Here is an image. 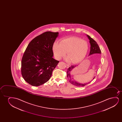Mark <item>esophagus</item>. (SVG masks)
Here are the masks:
<instances>
[{"label": "esophagus", "instance_id": "1", "mask_svg": "<svg viewBox=\"0 0 122 122\" xmlns=\"http://www.w3.org/2000/svg\"><path fill=\"white\" fill-rule=\"evenodd\" d=\"M69 67H70V66H69V65H68V64H67V65H66V67H67V68H69Z\"/></svg>", "mask_w": 122, "mask_h": 122}]
</instances>
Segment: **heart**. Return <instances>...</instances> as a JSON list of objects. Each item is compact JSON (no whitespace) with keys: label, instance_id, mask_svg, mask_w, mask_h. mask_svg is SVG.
Returning <instances> with one entry per match:
<instances>
[{"label":"heart","instance_id":"heart-1","mask_svg":"<svg viewBox=\"0 0 122 122\" xmlns=\"http://www.w3.org/2000/svg\"><path fill=\"white\" fill-rule=\"evenodd\" d=\"M88 44L78 37H72L63 39L60 42H55L53 45V51L55 57L60 59L66 55L70 62L77 64L82 62L87 55Z\"/></svg>","mask_w":122,"mask_h":122}]
</instances>
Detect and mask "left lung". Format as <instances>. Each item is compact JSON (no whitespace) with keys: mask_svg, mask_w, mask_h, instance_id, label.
<instances>
[{"mask_svg":"<svg viewBox=\"0 0 122 122\" xmlns=\"http://www.w3.org/2000/svg\"><path fill=\"white\" fill-rule=\"evenodd\" d=\"M87 37H88L89 40H90V52L89 55H92L94 54L101 53V50L97 42H95V41L90 36H89L88 35H87ZM76 67V65H71V67H69L67 69V76L70 83L78 87H82L90 82H89L88 83H80L78 82L75 81V80H74L71 78L70 73L71 71L73 70ZM95 77H94L93 80L95 78Z\"/></svg>","mask_w":122,"mask_h":122,"instance_id":"left-lung-1","label":"left lung"}]
</instances>
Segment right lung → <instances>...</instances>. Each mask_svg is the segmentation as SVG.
Segmentation results:
<instances>
[{
	"mask_svg": "<svg viewBox=\"0 0 122 122\" xmlns=\"http://www.w3.org/2000/svg\"><path fill=\"white\" fill-rule=\"evenodd\" d=\"M59 33L46 32L30 42L21 62V73L25 81L34 86L47 82L59 61L53 58L52 47Z\"/></svg>",
	"mask_w": 122,
	"mask_h": 122,
	"instance_id": "add662e5",
	"label": "right lung"
}]
</instances>
